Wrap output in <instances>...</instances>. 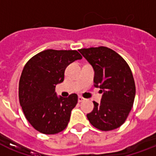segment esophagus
<instances>
[{
    "label": "esophagus",
    "instance_id": "obj_1",
    "mask_svg": "<svg viewBox=\"0 0 156 156\" xmlns=\"http://www.w3.org/2000/svg\"><path fill=\"white\" fill-rule=\"evenodd\" d=\"M78 102L80 103V102H83V101H84V100H85V99H84L83 97H82V96H78Z\"/></svg>",
    "mask_w": 156,
    "mask_h": 156
}]
</instances>
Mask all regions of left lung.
<instances>
[{"label":"left lung","instance_id":"8db88e82","mask_svg":"<svg viewBox=\"0 0 156 156\" xmlns=\"http://www.w3.org/2000/svg\"><path fill=\"white\" fill-rule=\"evenodd\" d=\"M95 71L94 86L103 93L100 104L87 115L94 127L103 131L118 128L126 121L135 97V83L126 61L107 47L78 50Z\"/></svg>","mask_w":156,"mask_h":156}]
</instances>
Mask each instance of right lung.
<instances>
[{
  "label": "right lung",
  "mask_w": 156,
  "mask_h": 156,
  "mask_svg": "<svg viewBox=\"0 0 156 156\" xmlns=\"http://www.w3.org/2000/svg\"><path fill=\"white\" fill-rule=\"evenodd\" d=\"M76 50H44L26 64L19 81V102L29 123L44 134H55L68 125L78 95L57 96L56 84L64 81L70 63L82 59Z\"/></svg>",
  "instance_id": "obj_1"
}]
</instances>
